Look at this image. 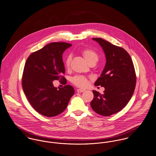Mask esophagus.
<instances>
[{"label":"esophagus","mask_w":156,"mask_h":156,"mask_svg":"<svg viewBox=\"0 0 156 156\" xmlns=\"http://www.w3.org/2000/svg\"><path fill=\"white\" fill-rule=\"evenodd\" d=\"M85 91V89H77V92L78 93H81V92H83Z\"/></svg>","instance_id":"obj_1"}]
</instances>
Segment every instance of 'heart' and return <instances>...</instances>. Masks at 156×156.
I'll list each match as a JSON object with an SVG mask.
<instances>
[{
    "mask_svg": "<svg viewBox=\"0 0 156 156\" xmlns=\"http://www.w3.org/2000/svg\"><path fill=\"white\" fill-rule=\"evenodd\" d=\"M82 54L85 58L86 61L89 64L91 62L96 63L99 59L98 54L95 51L90 49H83L82 51ZM71 59V58L70 56L67 57L65 61V66L66 68H69L70 67ZM71 82L74 85L80 87H85L87 86L89 83V80L87 77L80 75H77L73 77L71 79Z\"/></svg>",
    "mask_w": 156,
    "mask_h": 156,
    "instance_id": "1",
    "label": "heart"
}]
</instances>
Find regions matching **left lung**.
Masks as SVG:
<instances>
[{
	"instance_id": "1",
	"label": "left lung",
	"mask_w": 156,
	"mask_h": 156,
	"mask_svg": "<svg viewBox=\"0 0 156 156\" xmlns=\"http://www.w3.org/2000/svg\"><path fill=\"white\" fill-rule=\"evenodd\" d=\"M102 47L106 64L95 86L104 87L103 94L93 90L90 106L97 113L110 116L122 110L131 98L136 86V77L132 60L123 48L102 38H92Z\"/></svg>"
}]
</instances>
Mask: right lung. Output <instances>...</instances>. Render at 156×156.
Masks as SVG:
<instances>
[{"label": "right lung", "instance_id": "1", "mask_svg": "<svg viewBox=\"0 0 156 156\" xmlns=\"http://www.w3.org/2000/svg\"><path fill=\"white\" fill-rule=\"evenodd\" d=\"M72 44L65 42L48 44L32 53L24 66L22 77L24 92L30 104L45 117L62 113L74 94L70 85L54 87L52 82L65 80L62 54Z\"/></svg>", "mask_w": 156, "mask_h": 156}]
</instances>
